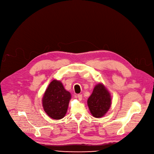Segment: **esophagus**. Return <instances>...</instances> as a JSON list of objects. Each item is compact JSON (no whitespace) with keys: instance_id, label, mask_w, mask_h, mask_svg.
Segmentation results:
<instances>
[{"instance_id":"1","label":"esophagus","mask_w":154,"mask_h":154,"mask_svg":"<svg viewBox=\"0 0 154 154\" xmlns=\"http://www.w3.org/2000/svg\"><path fill=\"white\" fill-rule=\"evenodd\" d=\"M77 98L79 99V100H81L82 99V94H78L77 95Z\"/></svg>"}]
</instances>
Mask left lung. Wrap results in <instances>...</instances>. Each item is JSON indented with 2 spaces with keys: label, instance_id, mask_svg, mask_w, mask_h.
<instances>
[{
  "label": "left lung",
  "instance_id": "1",
  "mask_svg": "<svg viewBox=\"0 0 154 154\" xmlns=\"http://www.w3.org/2000/svg\"><path fill=\"white\" fill-rule=\"evenodd\" d=\"M87 104L92 115L96 118L102 117L109 110L111 106L110 95L102 84L94 87Z\"/></svg>",
  "mask_w": 154,
  "mask_h": 154
}]
</instances>
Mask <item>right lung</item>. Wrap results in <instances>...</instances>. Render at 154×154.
Returning <instances> with one entry per match:
<instances>
[{"label": "right lung", "mask_w": 154, "mask_h": 154, "mask_svg": "<svg viewBox=\"0 0 154 154\" xmlns=\"http://www.w3.org/2000/svg\"><path fill=\"white\" fill-rule=\"evenodd\" d=\"M71 95L62 84L54 80L48 85L42 99V106L46 114L55 120L62 119L66 114Z\"/></svg>", "instance_id": "add662e5"}]
</instances>
